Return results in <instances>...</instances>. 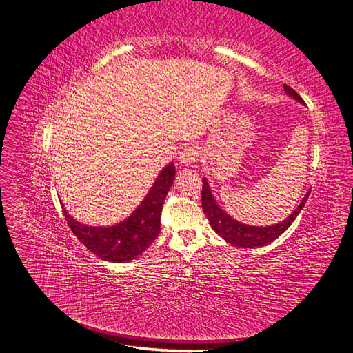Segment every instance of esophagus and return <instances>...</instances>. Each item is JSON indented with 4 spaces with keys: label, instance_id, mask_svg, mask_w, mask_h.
Instances as JSON below:
<instances>
[{
    "label": "esophagus",
    "instance_id": "1",
    "mask_svg": "<svg viewBox=\"0 0 353 353\" xmlns=\"http://www.w3.org/2000/svg\"><path fill=\"white\" fill-rule=\"evenodd\" d=\"M179 160H181V163H184L187 166L196 163L199 160L197 148L193 145H188V147L183 148V152H179Z\"/></svg>",
    "mask_w": 353,
    "mask_h": 353
}]
</instances>
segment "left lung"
Wrapping results in <instances>:
<instances>
[{
    "mask_svg": "<svg viewBox=\"0 0 353 353\" xmlns=\"http://www.w3.org/2000/svg\"><path fill=\"white\" fill-rule=\"evenodd\" d=\"M284 91L290 95V97L297 100L299 103L305 104L301 95H299L293 88L288 87V85H284ZM307 197H309V191H307V194L303 197L301 205L296 208V210L292 213V215L287 219H284L283 222L276 223V225L250 227V225H244V223H240L236 219H232L230 215H227V213L218 206V203L215 201V199H213V196L210 193L208 179L203 178L201 208H203V212H205V215L209 219L210 227L215 230V232L219 234V236L227 243H230L232 245H237V248H241V249H245V248L254 249V248H261V245L270 244L275 239H279L281 234L292 225L299 213H301Z\"/></svg>",
    "mask_w": 353,
    "mask_h": 353,
    "instance_id": "8db88e82",
    "label": "left lung"
}]
</instances>
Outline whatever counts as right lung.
<instances>
[{
	"label": "right lung",
	"instance_id": "add662e5",
	"mask_svg": "<svg viewBox=\"0 0 353 353\" xmlns=\"http://www.w3.org/2000/svg\"><path fill=\"white\" fill-rule=\"evenodd\" d=\"M175 165L169 163L156 178L152 190L132 215L113 227H88L63 210L68 225L78 240L100 259L122 263L135 259L160 232V215L168 191L174 183Z\"/></svg>",
	"mask_w": 353,
	"mask_h": 353
}]
</instances>
